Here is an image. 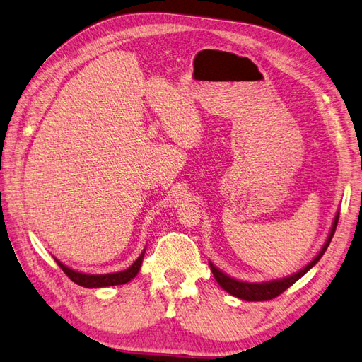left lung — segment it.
I'll return each mask as SVG.
<instances>
[{
  "label": "left lung",
  "instance_id": "1",
  "mask_svg": "<svg viewBox=\"0 0 362 362\" xmlns=\"http://www.w3.org/2000/svg\"><path fill=\"white\" fill-rule=\"evenodd\" d=\"M338 219H339V214H337V216H334V221H333V226H332V230H330V235L327 238V241H325L324 247L321 249V252L316 255V258L307 264V266L301 270L295 273V275L292 276H287L284 279H276V281H270V283H261V284H252V283H243V281H238V279H233L230 276H227L226 273H223L221 270H218L214 264H210V269H211V273H214L215 279L218 281V284L221 286L226 292H228L230 295L240 298V299H244V301H269V299H273L279 296L283 292H286V290L293 286L296 281L301 278L303 275H305V273L310 270L316 262H318L321 259V257L324 255V252L327 250L329 244L332 241V238L334 235V230H337V226H338Z\"/></svg>",
  "mask_w": 362,
  "mask_h": 362
}]
</instances>
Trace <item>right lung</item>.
I'll list each match as a JSON object with an SVG mask.
<instances>
[{"mask_svg":"<svg viewBox=\"0 0 362 362\" xmlns=\"http://www.w3.org/2000/svg\"><path fill=\"white\" fill-rule=\"evenodd\" d=\"M143 258H144V252L139 255V258L132 264L127 270H122L118 273H107V275H86V273H79L66 267L64 264H61L58 259L55 261L61 267V270H63L75 284L87 287V288H96V287H109V286H119V284L129 283L132 278L136 276V273L139 272V267H141V262H143Z\"/></svg>","mask_w":362,"mask_h":362,"instance_id":"add662e5","label":"right lung"}]
</instances>
